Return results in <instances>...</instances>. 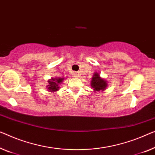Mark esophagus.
<instances>
[{
  "label": "esophagus",
  "mask_w": 155,
  "mask_h": 155,
  "mask_svg": "<svg viewBox=\"0 0 155 155\" xmlns=\"http://www.w3.org/2000/svg\"><path fill=\"white\" fill-rule=\"evenodd\" d=\"M73 75H74V77H78V74L77 72H74Z\"/></svg>",
  "instance_id": "34e87169"
}]
</instances>
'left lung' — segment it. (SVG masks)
Segmentation results:
<instances>
[{
  "label": "left lung",
  "instance_id": "left-lung-1",
  "mask_svg": "<svg viewBox=\"0 0 155 155\" xmlns=\"http://www.w3.org/2000/svg\"><path fill=\"white\" fill-rule=\"evenodd\" d=\"M91 84L94 92H99L106 90L107 87L108 83L104 78H101L100 75L97 72H95L92 78Z\"/></svg>",
  "mask_w": 155,
  "mask_h": 155
}]
</instances>
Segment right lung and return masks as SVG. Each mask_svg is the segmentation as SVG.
<instances>
[{"instance_id": "1", "label": "right lung", "mask_w": 155, "mask_h": 155, "mask_svg": "<svg viewBox=\"0 0 155 155\" xmlns=\"http://www.w3.org/2000/svg\"><path fill=\"white\" fill-rule=\"evenodd\" d=\"M64 78H52L48 81V85L47 86L48 91L49 92H54L59 89V84H61L63 81Z\"/></svg>"}]
</instances>
